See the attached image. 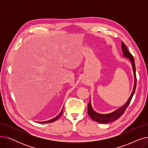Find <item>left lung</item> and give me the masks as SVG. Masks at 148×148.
Returning <instances> with one entry per match:
<instances>
[{
  "instance_id": "obj_1",
  "label": "left lung",
  "mask_w": 148,
  "mask_h": 148,
  "mask_svg": "<svg viewBox=\"0 0 148 148\" xmlns=\"http://www.w3.org/2000/svg\"><path fill=\"white\" fill-rule=\"evenodd\" d=\"M121 47L123 52V55L124 57H125L127 58H128L129 60L131 61V64H132V68H133V73L134 75V88L133 89V91H132L131 94L128 99L126 103L124 104L123 106L120 107L118 109L116 110L115 111L110 113H108V114H100L97 112H96L94 109H93L91 105V101L90 99V101L88 104V114L90 116V118L94 120V121L101 123H108L112 122L114 121L117 120L118 118H119L123 114L124 112L126 110V108L130 104L131 100L133 98L134 92L136 88V83H137V79H136V66H135V62H134V59L133 56V55L129 52L128 50L127 47L125 46V44H124L123 42H122L121 44Z\"/></svg>"
}]
</instances>
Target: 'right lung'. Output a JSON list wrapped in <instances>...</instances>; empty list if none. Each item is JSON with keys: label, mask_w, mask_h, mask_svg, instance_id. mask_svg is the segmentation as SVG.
<instances>
[{"label": "right lung", "mask_w": 148, "mask_h": 148, "mask_svg": "<svg viewBox=\"0 0 148 148\" xmlns=\"http://www.w3.org/2000/svg\"><path fill=\"white\" fill-rule=\"evenodd\" d=\"M63 108H64V107L62 108V110H61V112H60V113L56 116V117H55L54 118H53V119H50V120H49V121H44V122H39V123H50V122H54V121H56L57 119H58L60 116H61V115L62 114V113H63Z\"/></svg>", "instance_id": "right-lung-1"}]
</instances>
